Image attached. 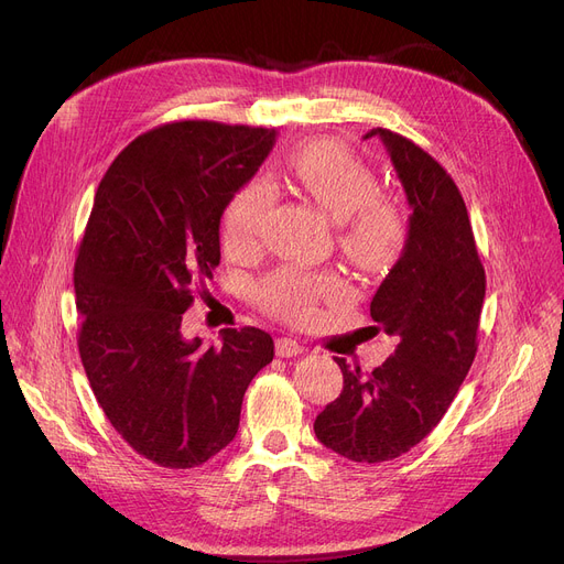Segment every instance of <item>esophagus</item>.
Returning <instances> with one entry per match:
<instances>
[{
	"label": "esophagus",
	"instance_id": "esophagus-1",
	"mask_svg": "<svg viewBox=\"0 0 564 564\" xmlns=\"http://www.w3.org/2000/svg\"><path fill=\"white\" fill-rule=\"evenodd\" d=\"M302 351H304V345H300L297 340H292V338L276 340V357H281V359L297 357V354H302Z\"/></svg>",
	"mask_w": 564,
	"mask_h": 564
}]
</instances>
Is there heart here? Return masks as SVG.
Segmentation results:
<instances>
[{
	"mask_svg": "<svg viewBox=\"0 0 564 564\" xmlns=\"http://www.w3.org/2000/svg\"><path fill=\"white\" fill-rule=\"evenodd\" d=\"M292 183L324 213L338 221L340 251L361 270H379L404 247L406 215L402 203L379 189L375 169L332 139L302 143L288 160ZM274 189L253 181L232 196L224 213V242L232 251L249 249L272 210ZM343 292L329 274H311L281 267L258 288V300L272 315L285 319L311 317L315 306Z\"/></svg>",
	"mask_w": 564,
	"mask_h": 564,
	"instance_id": "1",
	"label": "heart"
}]
</instances>
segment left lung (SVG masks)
Returning a JSON list of instances; mask_svg holds the SVG:
<instances>
[{"instance_id":"obj_1","label":"left lung","mask_w":564,"mask_h":564,"mask_svg":"<svg viewBox=\"0 0 564 564\" xmlns=\"http://www.w3.org/2000/svg\"><path fill=\"white\" fill-rule=\"evenodd\" d=\"M381 137L411 207L406 245L370 302V315L395 336L372 372H343L340 395L315 419V436L334 453L379 464L409 453L443 419L478 351L485 267L466 203L430 153L391 130Z\"/></svg>"}]
</instances>
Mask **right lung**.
Masks as SVG:
<instances>
[{
  "instance_id": "right-lung-1",
  "label": "right lung",
  "mask_w": 564,
  "mask_h": 564,
  "mask_svg": "<svg viewBox=\"0 0 564 564\" xmlns=\"http://www.w3.org/2000/svg\"><path fill=\"white\" fill-rule=\"evenodd\" d=\"M276 132L215 121L166 123L107 169L75 260L77 347L94 395L141 457L194 468L240 427L251 379L274 359L256 327L200 349L183 313L219 264V221L270 155Z\"/></svg>"
}]
</instances>
